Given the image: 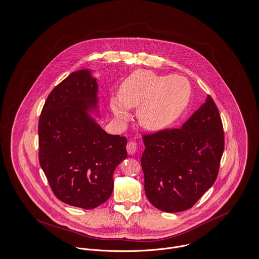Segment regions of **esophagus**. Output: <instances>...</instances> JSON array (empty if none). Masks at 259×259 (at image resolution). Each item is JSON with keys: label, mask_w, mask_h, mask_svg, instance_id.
I'll return each mask as SVG.
<instances>
[{"label": "esophagus", "mask_w": 259, "mask_h": 259, "mask_svg": "<svg viewBox=\"0 0 259 259\" xmlns=\"http://www.w3.org/2000/svg\"><path fill=\"white\" fill-rule=\"evenodd\" d=\"M126 149H127V152H128L129 155H133L137 151V144H136V142H134V141H129L127 143Z\"/></svg>", "instance_id": "obj_1"}]
</instances>
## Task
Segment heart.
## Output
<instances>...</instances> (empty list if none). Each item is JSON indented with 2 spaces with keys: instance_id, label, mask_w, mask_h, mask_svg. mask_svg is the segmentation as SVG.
<instances>
[{
  "instance_id": "1",
  "label": "heart",
  "mask_w": 259,
  "mask_h": 259,
  "mask_svg": "<svg viewBox=\"0 0 259 259\" xmlns=\"http://www.w3.org/2000/svg\"><path fill=\"white\" fill-rule=\"evenodd\" d=\"M191 98V85L180 75H160L138 69L130 74L119 89V100L111 101L114 115L124 121L126 108H137L139 124L148 130H162L184 112Z\"/></svg>"
}]
</instances>
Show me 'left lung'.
I'll return each mask as SVG.
<instances>
[{"instance_id":"obj_1","label":"left lung","mask_w":259,"mask_h":259,"mask_svg":"<svg viewBox=\"0 0 259 259\" xmlns=\"http://www.w3.org/2000/svg\"><path fill=\"white\" fill-rule=\"evenodd\" d=\"M143 141L145 193L158 209L187 210L215 182L225 135L219 109L209 95L181 129L144 135Z\"/></svg>"}]
</instances>
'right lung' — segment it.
Wrapping results in <instances>:
<instances>
[{
	"label": "right lung",
	"mask_w": 259,
	"mask_h": 259,
	"mask_svg": "<svg viewBox=\"0 0 259 259\" xmlns=\"http://www.w3.org/2000/svg\"><path fill=\"white\" fill-rule=\"evenodd\" d=\"M98 83L91 70L70 73L55 87L38 120V159L59 201L84 209L107 201L113 172L127 158L126 137L104 131L97 113Z\"/></svg>",
	"instance_id": "1"
}]
</instances>
